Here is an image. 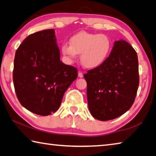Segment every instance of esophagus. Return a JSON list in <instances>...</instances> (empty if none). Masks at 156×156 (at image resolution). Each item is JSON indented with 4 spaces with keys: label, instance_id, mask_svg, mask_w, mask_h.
<instances>
[{
    "label": "esophagus",
    "instance_id": "1",
    "mask_svg": "<svg viewBox=\"0 0 156 156\" xmlns=\"http://www.w3.org/2000/svg\"><path fill=\"white\" fill-rule=\"evenodd\" d=\"M78 77L79 78H83V73L80 72H78Z\"/></svg>",
    "mask_w": 156,
    "mask_h": 156
}]
</instances>
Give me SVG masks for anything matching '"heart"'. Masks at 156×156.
<instances>
[{
	"label": "heart",
	"mask_w": 156,
	"mask_h": 156,
	"mask_svg": "<svg viewBox=\"0 0 156 156\" xmlns=\"http://www.w3.org/2000/svg\"><path fill=\"white\" fill-rule=\"evenodd\" d=\"M70 44L63 43L61 52L69 62L77 59L80 54L81 62L84 67L94 69L103 64L112 50V42L103 34L80 31L70 38Z\"/></svg>",
	"instance_id": "b5f03b06"
}]
</instances>
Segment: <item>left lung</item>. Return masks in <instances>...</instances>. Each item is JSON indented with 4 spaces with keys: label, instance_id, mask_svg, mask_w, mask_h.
Listing matches in <instances>:
<instances>
[{
    "label": "left lung",
    "instance_id": "1",
    "mask_svg": "<svg viewBox=\"0 0 156 156\" xmlns=\"http://www.w3.org/2000/svg\"><path fill=\"white\" fill-rule=\"evenodd\" d=\"M88 107L94 118L113 120L130 109L139 85L136 51L124 40L114 42L103 64L84 75Z\"/></svg>",
    "mask_w": 156,
    "mask_h": 156
}]
</instances>
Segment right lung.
<instances>
[{
    "mask_svg": "<svg viewBox=\"0 0 156 156\" xmlns=\"http://www.w3.org/2000/svg\"><path fill=\"white\" fill-rule=\"evenodd\" d=\"M60 55L53 29L28 36L16 51L15 91L30 112L41 115L56 112L65 92L77 78V69L65 65Z\"/></svg>",
    "mask_w": 156,
    "mask_h": 156,
    "instance_id": "1",
    "label": "right lung"
}]
</instances>
